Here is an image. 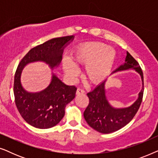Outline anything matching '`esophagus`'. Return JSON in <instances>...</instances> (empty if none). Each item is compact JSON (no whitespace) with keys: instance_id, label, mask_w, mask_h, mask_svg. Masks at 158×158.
Returning <instances> with one entry per match:
<instances>
[{"instance_id":"1","label":"esophagus","mask_w":158,"mask_h":158,"mask_svg":"<svg viewBox=\"0 0 158 158\" xmlns=\"http://www.w3.org/2000/svg\"><path fill=\"white\" fill-rule=\"evenodd\" d=\"M85 94V90L83 89H82V88H77V91H76V94L77 95H79V94Z\"/></svg>"}]
</instances>
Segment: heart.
<instances>
[{
	"mask_svg": "<svg viewBox=\"0 0 158 158\" xmlns=\"http://www.w3.org/2000/svg\"><path fill=\"white\" fill-rule=\"evenodd\" d=\"M116 59V52L111 47L99 42H89L79 45L71 54V61L65 60L64 72L75 80L80 71L77 67L85 66L84 76L90 83H101L111 73Z\"/></svg>",
	"mask_w": 158,
	"mask_h": 158,
	"instance_id": "b5f03b06",
	"label": "heart"
}]
</instances>
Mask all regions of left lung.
<instances>
[{"instance_id": "obj_1", "label": "left lung", "mask_w": 158, "mask_h": 158, "mask_svg": "<svg viewBox=\"0 0 158 158\" xmlns=\"http://www.w3.org/2000/svg\"><path fill=\"white\" fill-rule=\"evenodd\" d=\"M129 69H134L139 73L142 81V88L138 95V98L130 106L115 109L110 105L106 96L105 84L106 81L102 82L94 90L87 94L89 103L83 113L84 118L88 125L98 132L109 134L122 129L131 122L139 110L144 92L143 73L137 60L127 52L125 62L116 69L114 73Z\"/></svg>"}]
</instances>
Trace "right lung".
I'll use <instances>...</instances> for the list:
<instances>
[{
  "mask_svg": "<svg viewBox=\"0 0 158 158\" xmlns=\"http://www.w3.org/2000/svg\"><path fill=\"white\" fill-rule=\"evenodd\" d=\"M74 39V36L54 38L38 45L22 58L14 76L15 103L23 119L38 129H49L57 125L64 115L66 105L75 96L77 88L67 85L52 74L51 83L44 90L29 93L21 83L23 68L27 64L44 62L52 69L59 65L64 48Z\"/></svg>",
  "mask_w": 158,
  "mask_h": 158,
  "instance_id": "obj_1",
  "label": "right lung"
}]
</instances>
